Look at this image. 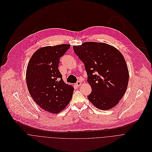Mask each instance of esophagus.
Instances as JSON below:
<instances>
[{
    "label": "esophagus",
    "instance_id": "1",
    "mask_svg": "<svg viewBox=\"0 0 152 152\" xmlns=\"http://www.w3.org/2000/svg\"><path fill=\"white\" fill-rule=\"evenodd\" d=\"M81 84V83L80 81H77V82L76 83V84H75V85H76L77 86H78V87H79Z\"/></svg>",
    "mask_w": 152,
    "mask_h": 152
}]
</instances>
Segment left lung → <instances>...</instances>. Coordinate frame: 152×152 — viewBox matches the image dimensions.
Instances as JSON below:
<instances>
[{"instance_id": "left-lung-1", "label": "left lung", "mask_w": 152, "mask_h": 152, "mask_svg": "<svg viewBox=\"0 0 152 152\" xmlns=\"http://www.w3.org/2000/svg\"><path fill=\"white\" fill-rule=\"evenodd\" d=\"M73 49L84 64L87 81L92 88L88 99L99 110L115 107L125 95L129 81L122 54L110 45L96 42H85L74 45Z\"/></svg>"}]
</instances>
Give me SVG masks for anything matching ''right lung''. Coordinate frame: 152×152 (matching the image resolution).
Instances as JSON below:
<instances>
[{
  "mask_svg": "<svg viewBox=\"0 0 152 152\" xmlns=\"http://www.w3.org/2000/svg\"><path fill=\"white\" fill-rule=\"evenodd\" d=\"M69 44L47 46L38 49L30 58L26 70V83L34 101L44 110L57 114L72 99L74 88L66 84L58 67L60 58Z\"/></svg>",
  "mask_w": 152,
  "mask_h": 152,
  "instance_id": "1",
  "label": "right lung"
}]
</instances>
